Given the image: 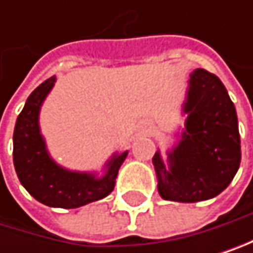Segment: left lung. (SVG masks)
<instances>
[{
	"label": "left lung",
	"instance_id": "left-lung-1",
	"mask_svg": "<svg viewBox=\"0 0 253 253\" xmlns=\"http://www.w3.org/2000/svg\"><path fill=\"white\" fill-rule=\"evenodd\" d=\"M185 126L164 161L153 165L158 191L165 200L194 203L218 196L238 171L241 161L235 106L221 80L197 68L190 74L182 104Z\"/></svg>",
	"mask_w": 253,
	"mask_h": 253
}]
</instances>
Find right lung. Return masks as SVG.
<instances>
[{
	"mask_svg": "<svg viewBox=\"0 0 253 253\" xmlns=\"http://www.w3.org/2000/svg\"><path fill=\"white\" fill-rule=\"evenodd\" d=\"M56 77L45 80L27 98L13 132V164L22 187L38 202L51 208H79L109 196L127 150L114 153L103 174L74 171L59 165L48 153L39 127L41 108L53 89Z\"/></svg>",
	"mask_w": 253,
	"mask_h": 253,
	"instance_id": "1",
	"label": "right lung"
}]
</instances>
